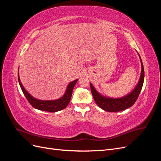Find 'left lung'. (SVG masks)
Returning <instances> with one entry per match:
<instances>
[{
  "mask_svg": "<svg viewBox=\"0 0 161 161\" xmlns=\"http://www.w3.org/2000/svg\"><path fill=\"white\" fill-rule=\"evenodd\" d=\"M141 61V66H142V70L139 81L137 85L136 86L134 89L130 92L129 94L120 98H111V97H106L101 95L97 91L91 83H90L92 97H93L95 103L99 108L105 111L109 112H116L123 111L128 109L132 106L137 100L140 92L142 90L144 79V70L142 60L140 56L138 54Z\"/></svg>",
  "mask_w": 161,
  "mask_h": 161,
  "instance_id": "obj_1",
  "label": "left lung"
}]
</instances>
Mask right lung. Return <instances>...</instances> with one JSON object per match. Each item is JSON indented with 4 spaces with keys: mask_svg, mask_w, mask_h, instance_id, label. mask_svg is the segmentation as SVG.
Masks as SVG:
<instances>
[{
    "mask_svg": "<svg viewBox=\"0 0 161 161\" xmlns=\"http://www.w3.org/2000/svg\"><path fill=\"white\" fill-rule=\"evenodd\" d=\"M18 80L19 85H20L21 90L23 92L24 95L25 96L26 99L30 102V103L33 107L39 110L45 111L48 112H56L58 111H60L66 108L67 105L70 103V101L71 99L72 93L73 89L78 81V79L73 80L70 82V83L68 85L66 90L65 91V93L63 95V96L58 99L56 100H39L36 98H34L33 96H31L29 92L26 91V89L24 88L21 82L19 79V75L18 74Z\"/></svg>",
    "mask_w": 161,
    "mask_h": 161,
    "instance_id": "1",
    "label": "right lung"
}]
</instances>
